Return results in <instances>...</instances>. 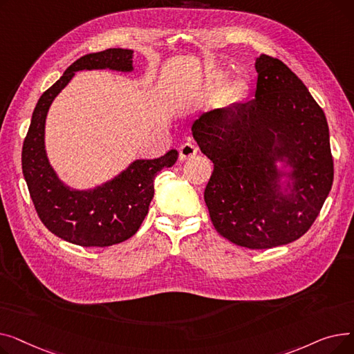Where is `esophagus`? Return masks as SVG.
Instances as JSON below:
<instances>
[{
    "mask_svg": "<svg viewBox=\"0 0 354 354\" xmlns=\"http://www.w3.org/2000/svg\"><path fill=\"white\" fill-rule=\"evenodd\" d=\"M196 152H198V147L194 143L187 142L179 147V158H180V160H187V159L195 156Z\"/></svg>",
    "mask_w": 354,
    "mask_h": 354,
    "instance_id": "obj_1",
    "label": "esophagus"
}]
</instances>
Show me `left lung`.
Segmentation results:
<instances>
[{
  "label": "left lung",
  "mask_w": 354,
  "mask_h": 354,
  "mask_svg": "<svg viewBox=\"0 0 354 354\" xmlns=\"http://www.w3.org/2000/svg\"><path fill=\"white\" fill-rule=\"evenodd\" d=\"M255 99L202 115L192 135L214 163L205 203L215 230L231 243L268 250L303 236L331 189L334 165L323 109L278 59L261 54ZM281 148H272L274 133ZM275 157L296 167L290 198L274 194Z\"/></svg>",
  "instance_id": "1"
}]
</instances>
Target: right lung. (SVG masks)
<instances>
[{"mask_svg": "<svg viewBox=\"0 0 354 354\" xmlns=\"http://www.w3.org/2000/svg\"><path fill=\"white\" fill-rule=\"evenodd\" d=\"M132 50L107 48L74 62L60 80L37 103L23 143V174L37 215L44 227L67 243L82 247H109L129 239L140 228L153 198V179L179 153L171 149L152 160H136L116 179L88 192L71 191L57 179L44 151V123L53 99L74 76L91 68L132 70Z\"/></svg>", "mask_w": 354, "mask_h": 354, "instance_id": "add662e5", "label": "right lung"}]
</instances>
